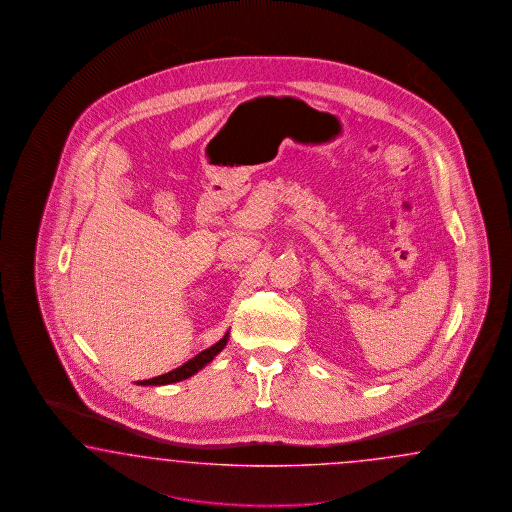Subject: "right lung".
Returning <instances> with one entry per match:
<instances>
[{
	"mask_svg": "<svg viewBox=\"0 0 512 512\" xmlns=\"http://www.w3.org/2000/svg\"><path fill=\"white\" fill-rule=\"evenodd\" d=\"M227 341H229V330L225 332V336H223L221 340L214 343L212 347H208V349L201 351L197 357L187 360L184 366H180V368H176V370H172V372L165 373V375L154 377V379L137 381V385H140V387H159V385H171V383H178V381L189 379L191 375H195L199 370H202L206 364H210V362H212V360H214V358H216L217 355L225 349Z\"/></svg>",
	"mask_w": 512,
	"mask_h": 512,
	"instance_id": "add662e5",
	"label": "right lung"
}]
</instances>
